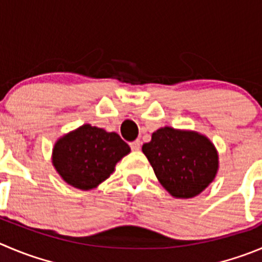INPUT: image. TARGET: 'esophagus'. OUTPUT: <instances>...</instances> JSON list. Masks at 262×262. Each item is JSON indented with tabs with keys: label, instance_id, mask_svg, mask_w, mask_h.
<instances>
[{
	"label": "esophagus",
	"instance_id": "esophagus-1",
	"mask_svg": "<svg viewBox=\"0 0 262 262\" xmlns=\"http://www.w3.org/2000/svg\"><path fill=\"white\" fill-rule=\"evenodd\" d=\"M129 146H131L133 150H140V146H141L140 140H135L133 141V143H129Z\"/></svg>",
	"mask_w": 262,
	"mask_h": 262
}]
</instances>
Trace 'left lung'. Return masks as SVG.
Listing matches in <instances>:
<instances>
[{"label": "left lung", "instance_id": "left-lung-1", "mask_svg": "<svg viewBox=\"0 0 262 262\" xmlns=\"http://www.w3.org/2000/svg\"><path fill=\"white\" fill-rule=\"evenodd\" d=\"M143 153L162 186L175 198L198 195L219 170L215 145L195 131L162 127L144 144Z\"/></svg>", "mask_w": 262, "mask_h": 262}]
</instances>
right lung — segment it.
I'll return each instance as SVG.
<instances>
[{
  "mask_svg": "<svg viewBox=\"0 0 262 262\" xmlns=\"http://www.w3.org/2000/svg\"><path fill=\"white\" fill-rule=\"evenodd\" d=\"M129 150L118 134L83 124L55 143L52 164L67 184L90 190L106 180Z\"/></svg>",
  "mask_w": 262,
  "mask_h": 262,
  "instance_id": "right-lung-1",
  "label": "right lung"
}]
</instances>
